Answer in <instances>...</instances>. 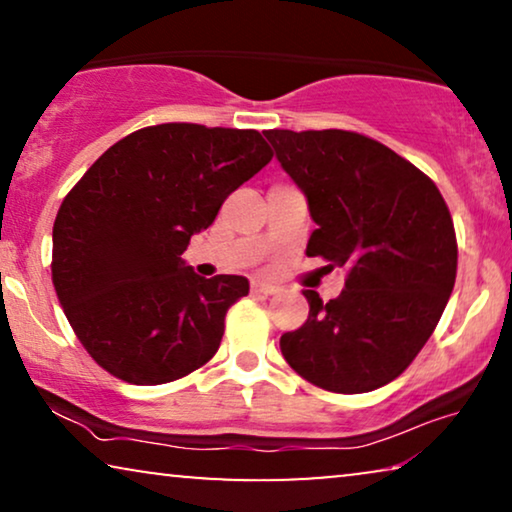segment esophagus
Listing matches in <instances>:
<instances>
[{
	"label": "esophagus",
	"mask_w": 512,
	"mask_h": 512,
	"mask_svg": "<svg viewBox=\"0 0 512 512\" xmlns=\"http://www.w3.org/2000/svg\"><path fill=\"white\" fill-rule=\"evenodd\" d=\"M277 286L270 282H263V279H251V293H275Z\"/></svg>",
	"instance_id": "esophagus-1"
}]
</instances>
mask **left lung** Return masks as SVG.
I'll return each mask as SVG.
<instances>
[{"label":"left lung","mask_w":512,"mask_h":512,"mask_svg":"<svg viewBox=\"0 0 512 512\" xmlns=\"http://www.w3.org/2000/svg\"><path fill=\"white\" fill-rule=\"evenodd\" d=\"M317 223L307 256L347 268L345 289L279 340L289 366L335 394L396 380L431 338L457 277L443 195L415 165L347 130H265Z\"/></svg>","instance_id":"obj_1"}]
</instances>
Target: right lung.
<instances>
[{
    "label": "right lung",
    "instance_id": "add662e5",
    "mask_svg": "<svg viewBox=\"0 0 512 512\" xmlns=\"http://www.w3.org/2000/svg\"><path fill=\"white\" fill-rule=\"evenodd\" d=\"M270 158L256 130L151 125L104 151L67 193L53 223V286L107 373L151 387L216 354L249 282L195 275L181 254Z\"/></svg>",
    "mask_w": 512,
    "mask_h": 512
}]
</instances>
